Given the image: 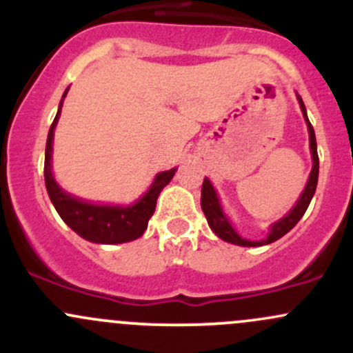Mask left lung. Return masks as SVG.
<instances>
[{"label":"left lung","instance_id":"1","mask_svg":"<svg viewBox=\"0 0 353 353\" xmlns=\"http://www.w3.org/2000/svg\"><path fill=\"white\" fill-rule=\"evenodd\" d=\"M299 104H301L302 114H304V119L307 123V130H309V148H311V157H312V170L309 174V179L307 184H305L304 191H302L301 198L297 199L294 208L287 213L283 219H280L279 222L273 223L270 227V232L265 239L261 241H249L241 237L237 234V230L234 229L232 223L229 222L227 215L223 213L222 205H220V199L216 196V191L215 188L212 186L208 179L205 177L203 181V186H201V208L203 213H205L206 220H208V225L210 229L215 232V236H219L220 239L225 241V243L230 244H237V245H244V248H256V245H265V244H272L275 241H279L280 237H283L288 230H292L295 227V223L302 219V215L305 213L307 210L309 203H311L312 196L316 193V186H318V174H319V159H318V147H316V134L314 130H312V124L309 123V117L307 112H305V105L302 102V99L299 97Z\"/></svg>","mask_w":353,"mask_h":353}]
</instances>
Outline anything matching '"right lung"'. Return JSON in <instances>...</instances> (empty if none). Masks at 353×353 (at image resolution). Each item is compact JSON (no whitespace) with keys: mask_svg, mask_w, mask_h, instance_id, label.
<instances>
[{"mask_svg":"<svg viewBox=\"0 0 353 353\" xmlns=\"http://www.w3.org/2000/svg\"><path fill=\"white\" fill-rule=\"evenodd\" d=\"M68 94H63L59 102L58 114L49 128L48 143H46V160H44V179L48 194L54 205L56 212L59 213L65 223L70 229H73L83 239L97 244H123L130 241L138 239L143 236L147 230L148 220L154 215L157 198L160 191L170 183V179L176 174V167L170 170L157 174L155 181L152 183L150 190L143 194L137 203L128 206L116 205H95V203L85 201V199L74 198L68 194L56 183L51 170V157H52V140H54V128L58 124L61 105Z\"/></svg>","mask_w":353,"mask_h":353,"instance_id":"1","label":"right lung"}]
</instances>
